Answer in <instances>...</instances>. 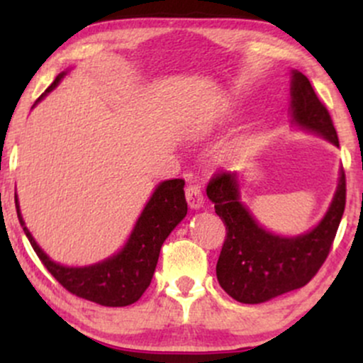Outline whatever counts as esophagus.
<instances>
[{
  "mask_svg": "<svg viewBox=\"0 0 363 363\" xmlns=\"http://www.w3.org/2000/svg\"><path fill=\"white\" fill-rule=\"evenodd\" d=\"M186 199H187V205L193 208V210H198V208H201L203 203H205L201 187L196 186V184L187 186L186 187Z\"/></svg>",
  "mask_w": 363,
  "mask_h": 363,
  "instance_id": "obj_1",
  "label": "esophagus"
}]
</instances>
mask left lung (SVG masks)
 Masks as SVG:
<instances>
[{"mask_svg": "<svg viewBox=\"0 0 363 363\" xmlns=\"http://www.w3.org/2000/svg\"><path fill=\"white\" fill-rule=\"evenodd\" d=\"M291 119L297 126L324 136L340 147L331 116L312 89L309 78L291 72ZM206 194L227 227L216 262L220 286L242 303H261L307 285L331 251L347 203V179L341 169L335 198L324 218L307 234L281 237L264 230L240 203L237 172H218Z\"/></svg>", "mask_w": 363, "mask_h": 363, "instance_id": "left-lung-1", "label": "left lung"}]
</instances>
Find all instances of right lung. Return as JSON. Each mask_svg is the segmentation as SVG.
I'll return each mask as SVG.
<instances>
[{
  "label": "right lung",
  "mask_w": 363,
  "mask_h": 363,
  "mask_svg": "<svg viewBox=\"0 0 363 363\" xmlns=\"http://www.w3.org/2000/svg\"><path fill=\"white\" fill-rule=\"evenodd\" d=\"M65 72L56 77L48 90L37 99H44L54 86L65 77ZM35 106V104H34ZM16 215L25 235L48 272L65 286L69 294L85 301L101 303L106 307H124L135 303L152 281L158 254L164 240L167 239L176 225L187 213V203L184 196V181L170 179L157 186L155 193L141 211L138 222L133 228L128 242L118 254L109 259L83 268H68L54 262L43 249L37 245L25 222L20 215L18 199L15 196Z\"/></svg>",
  "instance_id": "add662e5"
}]
</instances>
